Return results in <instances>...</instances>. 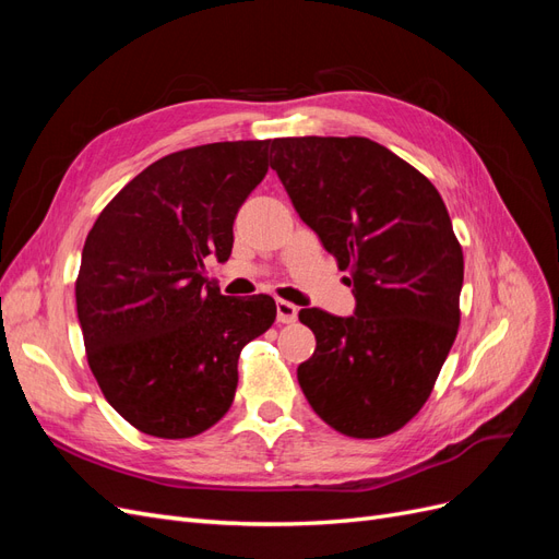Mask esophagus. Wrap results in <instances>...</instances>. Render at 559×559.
<instances>
[{
	"label": "esophagus",
	"mask_w": 559,
	"mask_h": 559,
	"mask_svg": "<svg viewBox=\"0 0 559 559\" xmlns=\"http://www.w3.org/2000/svg\"><path fill=\"white\" fill-rule=\"evenodd\" d=\"M298 319V308L289 300H277V321L280 324H294Z\"/></svg>",
	"instance_id": "obj_1"
}]
</instances>
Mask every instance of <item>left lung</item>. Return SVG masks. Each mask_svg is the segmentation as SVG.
Instances as JSON below:
<instances>
[{"mask_svg":"<svg viewBox=\"0 0 559 559\" xmlns=\"http://www.w3.org/2000/svg\"><path fill=\"white\" fill-rule=\"evenodd\" d=\"M270 167L337 267L357 310L302 308L317 337L298 384L329 427L352 438L399 431L431 396L460 331L464 253L441 193L366 138H280Z\"/></svg>","mask_w":559,"mask_h":559,"instance_id":"left-lung-1","label":"left lung"}]
</instances>
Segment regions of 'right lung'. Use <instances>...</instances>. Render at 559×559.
Returning a JSON list of instances; mask_svg holds the SVG:
<instances>
[{
  "mask_svg": "<svg viewBox=\"0 0 559 559\" xmlns=\"http://www.w3.org/2000/svg\"><path fill=\"white\" fill-rule=\"evenodd\" d=\"M270 140L216 142L151 163L99 212L81 253L76 314L93 376L142 433L179 441L235 399L242 347L277 317L259 294L207 286L228 261L233 222L267 173Z\"/></svg>",
  "mask_w": 559,
  "mask_h": 559,
  "instance_id": "right-lung-1",
  "label": "right lung"
}]
</instances>
